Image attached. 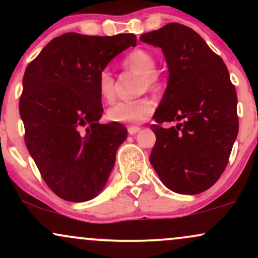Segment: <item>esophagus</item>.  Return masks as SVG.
<instances>
[{
	"label": "esophagus",
	"instance_id": "esophagus-1",
	"mask_svg": "<svg viewBox=\"0 0 258 258\" xmlns=\"http://www.w3.org/2000/svg\"><path fill=\"white\" fill-rule=\"evenodd\" d=\"M127 131H128L130 135H136V133L141 131V127H138V126H128V127H127Z\"/></svg>",
	"mask_w": 258,
	"mask_h": 258
}]
</instances>
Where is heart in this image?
I'll use <instances>...</instances> for the list:
<instances>
[{
    "mask_svg": "<svg viewBox=\"0 0 258 258\" xmlns=\"http://www.w3.org/2000/svg\"><path fill=\"white\" fill-rule=\"evenodd\" d=\"M122 67L141 74L143 88L156 92L161 88L162 80L156 72V59L146 49H135L123 58ZM98 92L100 98L111 102L115 98V82L109 69L100 70L98 75ZM154 111V102L148 97L133 100H120L109 108L106 116L114 122L136 123L147 120Z\"/></svg>",
    "mask_w": 258,
    "mask_h": 258,
    "instance_id": "b5f03b06",
    "label": "heart"
}]
</instances>
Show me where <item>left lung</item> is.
I'll list each match as a JSON object with an SVG mask.
<instances>
[{
  "mask_svg": "<svg viewBox=\"0 0 258 258\" xmlns=\"http://www.w3.org/2000/svg\"><path fill=\"white\" fill-rule=\"evenodd\" d=\"M139 38L160 47L168 68L150 126L156 136L150 164L174 193H203L223 173L238 136L235 87L222 58L193 29L170 23ZM171 120L179 121L176 127L159 126Z\"/></svg>",
  "mask_w": 258,
  "mask_h": 258,
  "instance_id": "obj_1",
  "label": "left lung"
}]
</instances>
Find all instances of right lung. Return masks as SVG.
<instances>
[{"label":"right lung","instance_id":"1","mask_svg":"<svg viewBox=\"0 0 258 258\" xmlns=\"http://www.w3.org/2000/svg\"><path fill=\"white\" fill-rule=\"evenodd\" d=\"M136 42L133 34L68 32L53 38L26 68L19 100L25 144L44 182L61 199L91 200L106 184L127 128L98 122V75Z\"/></svg>","mask_w":258,"mask_h":258}]
</instances>
